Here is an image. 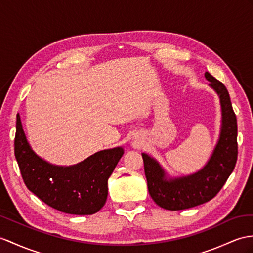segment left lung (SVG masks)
I'll return each instance as SVG.
<instances>
[{
	"instance_id": "8db88e82",
	"label": "left lung",
	"mask_w": 253,
	"mask_h": 253,
	"mask_svg": "<svg viewBox=\"0 0 253 253\" xmlns=\"http://www.w3.org/2000/svg\"><path fill=\"white\" fill-rule=\"evenodd\" d=\"M205 77L219 94L222 107L220 139L205 168L193 175L169 181L157 161L146 153L141 155L149 194L157 205L168 211H182L213 199L224 186L237 161V120L229 91L208 72Z\"/></svg>"
}]
</instances>
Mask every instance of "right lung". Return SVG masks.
<instances>
[{
    "instance_id": "add662e5",
    "label": "right lung",
    "mask_w": 253,
    "mask_h": 253,
    "mask_svg": "<svg viewBox=\"0 0 253 253\" xmlns=\"http://www.w3.org/2000/svg\"><path fill=\"white\" fill-rule=\"evenodd\" d=\"M123 155L121 147L94 153L70 168L47 163L31 149L20 116L17 115L15 157L27 188L57 211L70 214H93L105 205L107 181Z\"/></svg>"
}]
</instances>
